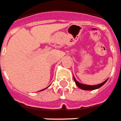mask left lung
I'll return each instance as SVG.
<instances>
[{
  "label": "left lung",
  "instance_id": "obj_1",
  "mask_svg": "<svg viewBox=\"0 0 121 121\" xmlns=\"http://www.w3.org/2000/svg\"><path fill=\"white\" fill-rule=\"evenodd\" d=\"M74 78V81L75 82V83H76V85H77L78 87H79L80 89H82V90H86V91H92V90H95V89H99V88H100L103 85H104V83L106 82L107 81V80H106L105 81H104L103 82H102V83H100V84H99V85H84V84H82V83H80L79 82H78L77 81H76V79L74 78V77H73Z\"/></svg>",
  "mask_w": 121,
  "mask_h": 121
}]
</instances>
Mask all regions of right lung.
Instances as JSON below:
<instances>
[{"label":"right lung","mask_w":121,"mask_h":121,"mask_svg":"<svg viewBox=\"0 0 121 121\" xmlns=\"http://www.w3.org/2000/svg\"><path fill=\"white\" fill-rule=\"evenodd\" d=\"M47 88H48V87H47ZM47 88H46V89H47ZM44 89H43V90H41V91H43V90H44Z\"/></svg>","instance_id":"obj_1"}]
</instances>
